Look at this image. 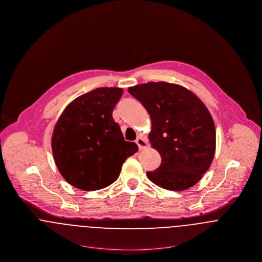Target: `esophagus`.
<instances>
[{"mask_svg":"<svg viewBox=\"0 0 262 262\" xmlns=\"http://www.w3.org/2000/svg\"><path fill=\"white\" fill-rule=\"evenodd\" d=\"M136 142L139 145V149H143V148H145L147 146V141L143 137H139L137 140H136Z\"/></svg>","mask_w":262,"mask_h":262,"instance_id":"obj_1","label":"esophagus"}]
</instances>
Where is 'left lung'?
Instances as JSON below:
<instances>
[{"mask_svg":"<svg viewBox=\"0 0 262 262\" xmlns=\"http://www.w3.org/2000/svg\"><path fill=\"white\" fill-rule=\"evenodd\" d=\"M151 119L148 139L161 156L148 179L161 188L183 191L210 168L215 150L213 118L200 99L185 87L148 82L128 88Z\"/></svg>","mask_w":262,"mask_h":262,"instance_id":"obj_1","label":"left lung"}]
</instances>
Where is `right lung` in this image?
<instances>
[{
  "label": "right lung",
  "instance_id": "add662e5",
  "mask_svg": "<svg viewBox=\"0 0 262 262\" xmlns=\"http://www.w3.org/2000/svg\"><path fill=\"white\" fill-rule=\"evenodd\" d=\"M123 95L116 87L97 88L72 101L55 124L51 147L63 178L84 191L114 183L125 159L139 150L125 141L113 111Z\"/></svg>",
  "mask_w": 262,
  "mask_h": 262
}]
</instances>
